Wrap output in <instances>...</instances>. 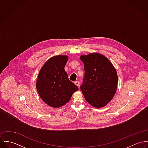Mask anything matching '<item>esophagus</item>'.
Segmentation results:
<instances>
[{
  "label": "esophagus",
  "instance_id": "obj_1",
  "mask_svg": "<svg viewBox=\"0 0 148 148\" xmlns=\"http://www.w3.org/2000/svg\"><path fill=\"white\" fill-rule=\"evenodd\" d=\"M75 84L77 86H79L80 83H79V82H78V81H75Z\"/></svg>",
  "mask_w": 148,
  "mask_h": 148
}]
</instances>
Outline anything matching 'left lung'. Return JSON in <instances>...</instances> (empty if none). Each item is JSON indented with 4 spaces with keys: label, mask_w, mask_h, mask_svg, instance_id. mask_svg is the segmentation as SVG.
I'll return each instance as SVG.
<instances>
[{
    "label": "left lung",
    "mask_w": 148,
    "mask_h": 148,
    "mask_svg": "<svg viewBox=\"0 0 148 148\" xmlns=\"http://www.w3.org/2000/svg\"><path fill=\"white\" fill-rule=\"evenodd\" d=\"M84 76L80 89L86 101L98 108L108 104L114 97L118 77L116 69L103 55L91 53L82 55Z\"/></svg>",
    "instance_id": "1"
}]
</instances>
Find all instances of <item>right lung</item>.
Wrapping results in <instances>:
<instances>
[{"instance_id": "obj_1", "label": "right lung", "mask_w": 148, "mask_h": 148, "mask_svg": "<svg viewBox=\"0 0 148 148\" xmlns=\"http://www.w3.org/2000/svg\"><path fill=\"white\" fill-rule=\"evenodd\" d=\"M68 59L65 55L52 57L43 65L38 75L36 82L38 93L45 103L53 108L65 105L79 89L69 80L64 70Z\"/></svg>"}]
</instances>
